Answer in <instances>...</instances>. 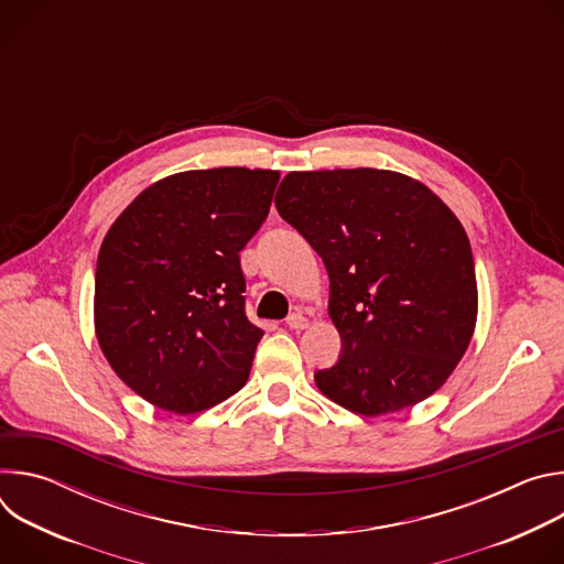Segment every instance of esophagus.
Segmentation results:
<instances>
[{
    "instance_id": "1",
    "label": "esophagus",
    "mask_w": 564,
    "mask_h": 564,
    "mask_svg": "<svg viewBox=\"0 0 564 564\" xmlns=\"http://www.w3.org/2000/svg\"><path fill=\"white\" fill-rule=\"evenodd\" d=\"M285 324L292 328V330H303V328H307V316L303 314V312H294V314H290L288 318H285Z\"/></svg>"
}]
</instances>
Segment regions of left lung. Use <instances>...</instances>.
<instances>
[{
    "instance_id": "1",
    "label": "left lung",
    "mask_w": 564,
    "mask_h": 564,
    "mask_svg": "<svg viewBox=\"0 0 564 564\" xmlns=\"http://www.w3.org/2000/svg\"><path fill=\"white\" fill-rule=\"evenodd\" d=\"M276 209L330 276L341 357L314 381L366 417L411 409L464 357L477 281L457 216L420 181L388 170L290 172Z\"/></svg>"
}]
</instances>
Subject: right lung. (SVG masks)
Wrapping results in <instances>:
<instances>
[{
  "mask_svg": "<svg viewBox=\"0 0 564 564\" xmlns=\"http://www.w3.org/2000/svg\"><path fill=\"white\" fill-rule=\"evenodd\" d=\"M279 172L218 167L147 187L107 231L94 321L113 372L149 404L192 415L246 386L263 330L238 252L268 218Z\"/></svg>",
  "mask_w": 564,
  "mask_h": 564,
  "instance_id": "obj_1",
  "label": "right lung"
}]
</instances>
